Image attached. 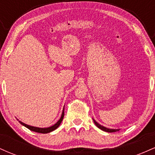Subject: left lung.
I'll use <instances>...</instances> for the list:
<instances>
[{
	"mask_svg": "<svg viewBox=\"0 0 155 155\" xmlns=\"http://www.w3.org/2000/svg\"><path fill=\"white\" fill-rule=\"evenodd\" d=\"M93 121H94V123H95V124L96 126H97V127H98L99 129L105 131V132H108V133H114V132H117V131H119L120 130V129H111V128H108V127H104V126L101 125V124H100L99 123H97L96 121L94 120L93 119Z\"/></svg>",
	"mask_w": 155,
	"mask_h": 155,
	"instance_id": "8db88e82",
	"label": "left lung"
}]
</instances>
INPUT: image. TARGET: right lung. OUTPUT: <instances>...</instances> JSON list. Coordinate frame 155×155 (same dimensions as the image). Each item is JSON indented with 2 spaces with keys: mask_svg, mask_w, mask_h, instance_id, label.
I'll use <instances>...</instances> for the list:
<instances>
[{
  "mask_svg": "<svg viewBox=\"0 0 155 155\" xmlns=\"http://www.w3.org/2000/svg\"><path fill=\"white\" fill-rule=\"evenodd\" d=\"M63 117H64V107H63V112H62V114H61V117H60V120H58V122H57L54 124H53L52 126H50V127H34V126L28 125V124H25L24 122H21V121H19V122L21 124H22L23 126L26 127L27 128L31 130H32V131H34V132L40 133H49L51 132V131H53V130H56L58 127H59L60 123H61L62 121H63Z\"/></svg>",
  "mask_w": 155,
  "mask_h": 155,
  "instance_id": "right-lung-1",
  "label": "right lung"
}]
</instances>
